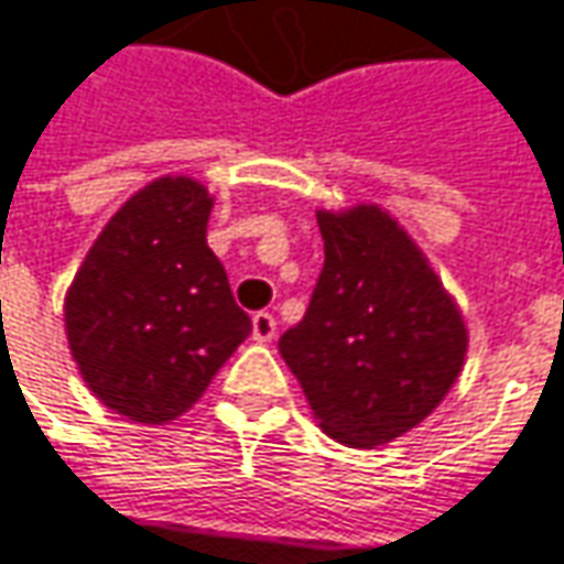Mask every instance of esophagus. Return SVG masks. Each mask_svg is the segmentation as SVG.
<instances>
[{
    "instance_id": "1",
    "label": "esophagus",
    "mask_w": 564,
    "mask_h": 564,
    "mask_svg": "<svg viewBox=\"0 0 564 564\" xmlns=\"http://www.w3.org/2000/svg\"><path fill=\"white\" fill-rule=\"evenodd\" d=\"M253 339L257 343H272L275 339V317L269 311H257L253 314Z\"/></svg>"
}]
</instances>
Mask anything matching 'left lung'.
<instances>
[{"label": "left lung", "instance_id": "8db88e82", "mask_svg": "<svg viewBox=\"0 0 564 564\" xmlns=\"http://www.w3.org/2000/svg\"><path fill=\"white\" fill-rule=\"evenodd\" d=\"M324 269L279 352L326 435L378 447L447 397L466 358V324L425 253L380 206L317 212Z\"/></svg>", "mask_w": 564, "mask_h": 564}]
</instances>
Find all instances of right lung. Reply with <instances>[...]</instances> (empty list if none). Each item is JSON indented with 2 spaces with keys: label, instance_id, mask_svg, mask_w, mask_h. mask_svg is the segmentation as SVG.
I'll return each mask as SVG.
<instances>
[{
  "label": "right lung",
  "instance_id": "1",
  "mask_svg": "<svg viewBox=\"0 0 564 564\" xmlns=\"http://www.w3.org/2000/svg\"><path fill=\"white\" fill-rule=\"evenodd\" d=\"M209 212L199 181L158 177L104 225L66 292L82 378L132 422L184 415L253 329L206 243Z\"/></svg>",
  "mask_w": 564,
  "mask_h": 564
}]
</instances>
